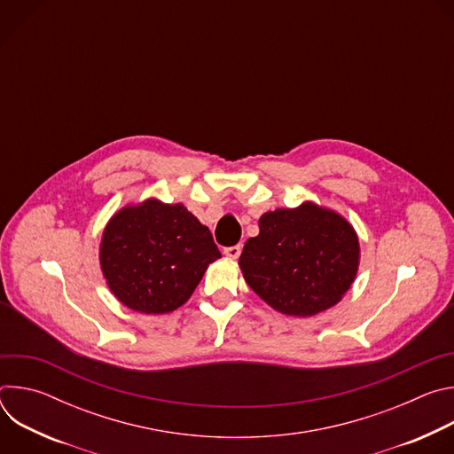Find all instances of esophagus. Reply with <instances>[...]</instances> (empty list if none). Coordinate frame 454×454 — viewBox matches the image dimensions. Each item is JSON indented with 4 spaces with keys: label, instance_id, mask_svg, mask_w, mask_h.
I'll return each instance as SVG.
<instances>
[{
    "label": "esophagus",
    "instance_id": "obj_1",
    "mask_svg": "<svg viewBox=\"0 0 454 454\" xmlns=\"http://www.w3.org/2000/svg\"><path fill=\"white\" fill-rule=\"evenodd\" d=\"M240 251H242V246H240V244H235V246H228V247H224V254H226V256H230V258H239Z\"/></svg>",
    "mask_w": 454,
    "mask_h": 454
}]
</instances>
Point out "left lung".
<instances>
[{
    "instance_id": "1",
    "label": "left lung",
    "mask_w": 454,
    "mask_h": 454,
    "mask_svg": "<svg viewBox=\"0 0 454 454\" xmlns=\"http://www.w3.org/2000/svg\"><path fill=\"white\" fill-rule=\"evenodd\" d=\"M258 226L261 233L246 240L239 264L247 286L273 309L314 316L350 289L359 242L341 215L305 203L268 212Z\"/></svg>"
}]
</instances>
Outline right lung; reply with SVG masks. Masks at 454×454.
I'll return each instance as SVG.
<instances>
[{"mask_svg":"<svg viewBox=\"0 0 454 454\" xmlns=\"http://www.w3.org/2000/svg\"><path fill=\"white\" fill-rule=\"evenodd\" d=\"M219 256L210 230L183 205L154 200L120 210L100 246L107 286L123 305L145 314L181 307Z\"/></svg>","mask_w":454,"mask_h":454,"instance_id":"add662e5","label":"right lung"}]
</instances>
